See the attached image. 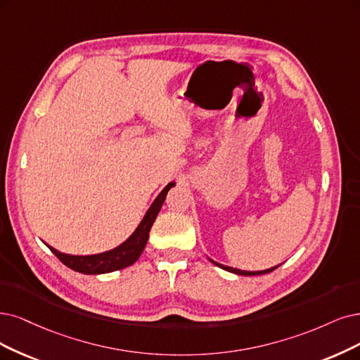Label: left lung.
<instances>
[{
    "instance_id": "left-lung-1",
    "label": "left lung",
    "mask_w": 360,
    "mask_h": 360,
    "mask_svg": "<svg viewBox=\"0 0 360 360\" xmlns=\"http://www.w3.org/2000/svg\"><path fill=\"white\" fill-rule=\"evenodd\" d=\"M209 261H210L212 264H215L217 267H219V269H222V270H225V271H230V273L238 274V276H259V274H265V273H271L273 270H276V269L278 267V265H276V267H271V269H267V270H261V271H245V270H238V269L229 267V265L219 264V262H217V261H214V259H210V258H209Z\"/></svg>"
}]
</instances>
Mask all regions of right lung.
I'll return each instance as SVG.
<instances>
[{
	"label": "right lung",
	"mask_w": 360,
	"mask_h": 360,
	"mask_svg": "<svg viewBox=\"0 0 360 360\" xmlns=\"http://www.w3.org/2000/svg\"><path fill=\"white\" fill-rule=\"evenodd\" d=\"M175 182H169L166 185L162 193L155 197V200L151 203L148 210H146V214L143 215L136 230L133 231L127 240L120 246L96 255H70L63 254V252H59L58 249L51 246H49V249L62 261V264L66 265V267L83 274H105L129 267V265L138 261V258L143 252L146 242H148L150 230L158 215V212L166 200L169 190L172 187H175Z\"/></svg>",
	"instance_id": "right-lung-1"
}]
</instances>
